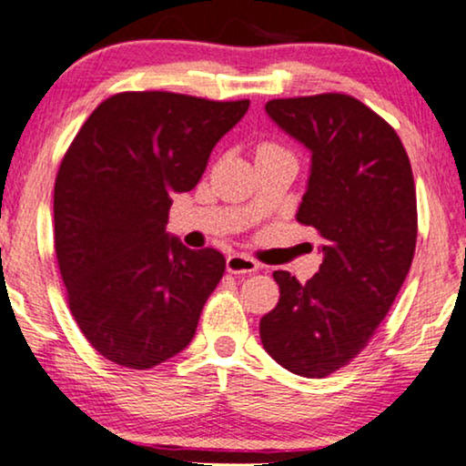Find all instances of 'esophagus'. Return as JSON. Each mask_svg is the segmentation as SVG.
<instances>
[{
  "label": "esophagus",
  "mask_w": 466,
  "mask_h": 466,
  "mask_svg": "<svg viewBox=\"0 0 466 466\" xmlns=\"http://www.w3.org/2000/svg\"><path fill=\"white\" fill-rule=\"evenodd\" d=\"M226 268L228 273L247 275V273H256V270L260 268V264L253 260V258L245 256V253H234V256H229L226 260Z\"/></svg>",
  "instance_id": "34e87169"
}]
</instances>
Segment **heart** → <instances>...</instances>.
<instances>
[{"mask_svg": "<svg viewBox=\"0 0 466 466\" xmlns=\"http://www.w3.org/2000/svg\"><path fill=\"white\" fill-rule=\"evenodd\" d=\"M264 150H279V148H277V146H273V144H262L260 148H258V152H264Z\"/></svg>", "mask_w": 466, "mask_h": 466, "instance_id": "1", "label": "heart"}]
</instances>
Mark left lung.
I'll return each mask as SVG.
<instances>
[{
    "label": "left lung",
    "mask_w": 466,
    "mask_h": 466,
    "mask_svg": "<svg viewBox=\"0 0 466 466\" xmlns=\"http://www.w3.org/2000/svg\"><path fill=\"white\" fill-rule=\"evenodd\" d=\"M267 114L311 152L297 221L325 245L311 279L275 270L279 303L260 320L281 368L325 379L361 352L396 301L415 256L413 169L398 133L349 94L275 98Z\"/></svg>",
    "instance_id": "1"
}]
</instances>
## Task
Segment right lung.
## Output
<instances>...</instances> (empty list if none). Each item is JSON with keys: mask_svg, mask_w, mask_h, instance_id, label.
Returning <instances> with one entry per match:
<instances>
[{"mask_svg": "<svg viewBox=\"0 0 466 466\" xmlns=\"http://www.w3.org/2000/svg\"><path fill=\"white\" fill-rule=\"evenodd\" d=\"M249 101L120 92L84 122L57 169L56 256L68 308L92 349L148 370L189 346L226 270L217 249L165 232L174 193L202 178Z\"/></svg>", "mask_w": 466, "mask_h": 466, "instance_id": "right-lung-1", "label": "right lung"}]
</instances>
